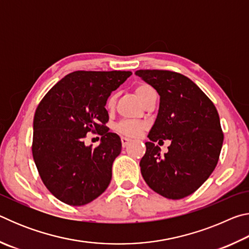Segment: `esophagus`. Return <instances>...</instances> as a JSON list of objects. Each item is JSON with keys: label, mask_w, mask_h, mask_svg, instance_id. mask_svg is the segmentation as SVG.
<instances>
[{"label": "esophagus", "mask_w": 249, "mask_h": 249, "mask_svg": "<svg viewBox=\"0 0 249 249\" xmlns=\"http://www.w3.org/2000/svg\"><path fill=\"white\" fill-rule=\"evenodd\" d=\"M121 141H122V146L123 147H126V146H128L130 142H132V140H129V138H127V137H122L121 138Z\"/></svg>", "instance_id": "esophagus-1"}]
</instances>
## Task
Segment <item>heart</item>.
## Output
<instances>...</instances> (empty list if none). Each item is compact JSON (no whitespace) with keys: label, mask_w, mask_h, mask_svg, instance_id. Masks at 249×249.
I'll use <instances>...</instances> for the list:
<instances>
[{"label":"heart","mask_w":249,"mask_h":249,"mask_svg":"<svg viewBox=\"0 0 249 249\" xmlns=\"http://www.w3.org/2000/svg\"><path fill=\"white\" fill-rule=\"evenodd\" d=\"M135 92L138 98L141 99L142 103H145V101L148 99L150 94L155 93V89L148 83H138L136 87H135ZM115 102V95L113 94L109 96L107 101V107L112 108L113 105ZM115 129L117 132L125 135V136L129 137H136L141 134V132L144 129V124L141 123V122H135V121H123L116 125Z\"/></svg>","instance_id":"obj_1"}]
</instances>
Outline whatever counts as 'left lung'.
<instances>
[{
  "label": "left lung",
  "mask_w": 249,
  "mask_h": 249,
  "mask_svg": "<svg viewBox=\"0 0 249 249\" xmlns=\"http://www.w3.org/2000/svg\"><path fill=\"white\" fill-rule=\"evenodd\" d=\"M135 74L160 95L157 119L140 162L142 176L158 195L182 199L215 169L224 140L220 116L212 101L183 74L168 70H137ZM163 139L172 144L161 156L154 142Z\"/></svg>",
  "instance_id": "left-lung-1"
}]
</instances>
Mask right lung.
Listing matches in <instances>:
<instances>
[{
    "mask_svg": "<svg viewBox=\"0 0 249 249\" xmlns=\"http://www.w3.org/2000/svg\"><path fill=\"white\" fill-rule=\"evenodd\" d=\"M130 71H74L58 81L40 101L34 116L32 151L46 188L66 204L90 203L107 190L122 142L107 125V98ZM89 131L100 145H84Z\"/></svg>",
    "mask_w": 249,
    "mask_h": 249,
    "instance_id": "1",
    "label": "right lung"
}]
</instances>
